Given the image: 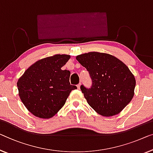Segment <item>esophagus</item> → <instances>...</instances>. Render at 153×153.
I'll use <instances>...</instances> for the list:
<instances>
[{
    "label": "esophagus",
    "instance_id": "obj_1",
    "mask_svg": "<svg viewBox=\"0 0 153 153\" xmlns=\"http://www.w3.org/2000/svg\"><path fill=\"white\" fill-rule=\"evenodd\" d=\"M80 85H81V82L77 85V88H78V89H79V88H80Z\"/></svg>",
    "mask_w": 153,
    "mask_h": 153
}]
</instances>
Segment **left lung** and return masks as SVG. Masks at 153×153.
I'll list each match as a JSON object with an SVG mask.
<instances>
[{
    "mask_svg": "<svg viewBox=\"0 0 153 153\" xmlns=\"http://www.w3.org/2000/svg\"><path fill=\"white\" fill-rule=\"evenodd\" d=\"M76 59L92 80L90 88L80 86L90 106L106 117L120 113L133 99L136 84L127 66L113 56L99 52L79 55Z\"/></svg>",
    "mask_w": 153,
    "mask_h": 153,
    "instance_id": "left-lung-1",
    "label": "left lung"
}]
</instances>
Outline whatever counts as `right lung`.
Segmentation results:
<instances>
[{"label": "right lung", "mask_w": 153, "mask_h": 153, "mask_svg": "<svg viewBox=\"0 0 153 153\" xmlns=\"http://www.w3.org/2000/svg\"><path fill=\"white\" fill-rule=\"evenodd\" d=\"M69 58V55L57 54L41 59L18 79L20 98L36 117H53L65 105L71 91L77 88L69 82V71L61 69Z\"/></svg>", "instance_id": "1"}]
</instances>
